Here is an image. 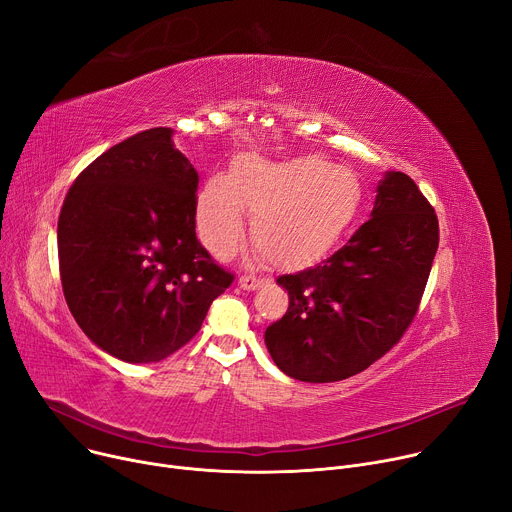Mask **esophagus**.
Here are the masks:
<instances>
[{"instance_id": "esophagus-1", "label": "esophagus", "mask_w": 512, "mask_h": 512, "mask_svg": "<svg viewBox=\"0 0 512 512\" xmlns=\"http://www.w3.org/2000/svg\"><path fill=\"white\" fill-rule=\"evenodd\" d=\"M263 284H265V280H259V277H255V275H241V280H239V286L247 292H253V290L261 288Z\"/></svg>"}]
</instances>
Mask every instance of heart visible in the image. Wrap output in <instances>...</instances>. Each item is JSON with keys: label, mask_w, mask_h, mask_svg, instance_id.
<instances>
[{"label": "heart", "mask_w": 512, "mask_h": 512, "mask_svg": "<svg viewBox=\"0 0 512 512\" xmlns=\"http://www.w3.org/2000/svg\"><path fill=\"white\" fill-rule=\"evenodd\" d=\"M359 177L327 159L306 155L273 163L239 157L226 177H210L196 200V228L218 259L237 251L251 216L255 247L277 265H304L327 253L357 218Z\"/></svg>", "instance_id": "b5f03b06"}]
</instances>
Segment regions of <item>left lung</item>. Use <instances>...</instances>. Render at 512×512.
Listing matches in <instances>:
<instances>
[{
    "label": "left lung",
    "mask_w": 512,
    "mask_h": 512,
    "mask_svg": "<svg viewBox=\"0 0 512 512\" xmlns=\"http://www.w3.org/2000/svg\"><path fill=\"white\" fill-rule=\"evenodd\" d=\"M371 218L316 267L280 275L288 312L265 331L286 376L347 380L386 355L410 327L439 247L433 206L400 171L378 183Z\"/></svg>",
    "instance_id": "1"
}]
</instances>
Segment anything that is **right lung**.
<instances>
[{
    "mask_svg": "<svg viewBox=\"0 0 512 512\" xmlns=\"http://www.w3.org/2000/svg\"><path fill=\"white\" fill-rule=\"evenodd\" d=\"M159 126L87 165L59 216L67 306L102 351L155 363L196 337L235 275L196 237L198 173Z\"/></svg>",
    "mask_w": 512,
    "mask_h": 512,
    "instance_id": "right-lung-1",
    "label": "right lung"
}]
</instances>
